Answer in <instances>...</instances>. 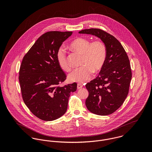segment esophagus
I'll return each instance as SVG.
<instances>
[{"mask_svg": "<svg viewBox=\"0 0 152 152\" xmlns=\"http://www.w3.org/2000/svg\"><path fill=\"white\" fill-rule=\"evenodd\" d=\"M83 86L81 84H77V89H80V88H83Z\"/></svg>", "mask_w": 152, "mask_h": 152, "instance_id": "1", "label": "esophagus"}]
</instances>
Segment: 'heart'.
<instances>
[{
    "instance_id": "b5f03b06",
    "label": "heart",
    "mask_w": 152,
    "mask_h": 152,
    "mask_svg": "<svg viewBox=\"0 0 152 152\" xmlns=\"http://www.w3.org/2000/svg\"><path fill=\"white\" fill-rule=\"evenodd\" d=\"M70 47L74 51L83 55L81 62L83 66L74 69L68 77L71 82L83 83L89 80L92 71L97 72L105 64L107 58V48L102 42L91 43L88 39L79 37L72 41ZM57 60L61 69L65 71L71 70V66L67 61L65 50L60 47L57 52Z\"/></svg>"
}]
</instances>
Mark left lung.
Segmentation results:
<instances>
[{
  "label": "left lung",
  "instance_id": "1",
  "mask_svg": "<svg viewBox=\"0 0 152 152\" xmlns=\"http://www.w3.org/2000/svg\"><path fill=\"white\" fill-rule=\"evenodd\" d=\"M78 33L95 36L106 47L105 64L97 77L86 85L89 92L86 105L94 114H111L120 108L128 94L132 78L128 56L115 37L101 29H85Z\"/></svg>",
  "mask_w": 152,
  "mask_h": 152
}]
</instances>
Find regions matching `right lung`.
Wrapping results in <instances>:
<instances>
[{"mask_svg": "<svg viewBox=\"0 0 152 152\" xmlns=\"http://www.w3.org/2000/svg\"><path fill=\"white\" fill-rule=\"evenodd\" d=\"M72 31H48L41 36L24 56L19 71V83L24 104L39 119L51 121L66 111L74 83L58 86L66 78L58 65L57 52Z\"/></svg>", "mask_w": 152, "mask_h": 152, "instance_id": "add662e5", "label": "right lung"}]
</instances>
